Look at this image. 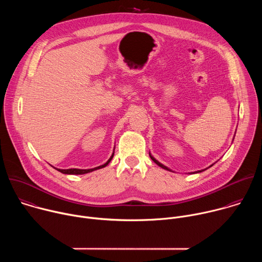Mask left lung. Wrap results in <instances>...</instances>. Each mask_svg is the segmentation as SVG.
I'll return each mask as SVG.
<instances>
[{
    "label": "left lung",
    "mask_w": 262,
    "mask_h": 262,
    "mask_svg": "<svg viewBox=\"0 0 262 262\" xmlns=\"http://www.w3.org/2000/svg\"><path fill=\"white\" fill-rule=\"evenodd\" d=\"M149 157H150V159H151V160H152V161H154V162H155V163H156L158 166H160L161 168H163V169H165V170H168V171H171V172H173L171 169H169L168 167H166L165 165H163L162 163H160L158 160H156V159H155V158L151 156V154H150V152H149ZM211 166H213V164H212V165H210L209 167H211ZM209 167H208V168H209ZM206 169H207V168H206ZM206 169H203V170H200V171H196V172H194V173H199V172H202V171H204V170H206ZM190 174H192V173H190Z\"/></svg>",
    "instance_id": "8db88e82"
}]
</instances>
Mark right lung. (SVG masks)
Returning <instances> with one entry per match:
<instances>
[{"label":"right lung","mask_w":262,"mask_h":262,"mask_svg":"<svg viewBox=\"0 0 262 262\" xmlns=\"http://www.w3.org/2000/svg\"><path fill=\"white\" fill-rule=\"evenodd\" d=\"M113 157H114V151H113V154H112V156H111V158L106 161V163L105 164H103V165H101V166H98V167H95V168H92V169H57V168H55L56 170H58L59 172H61V173H63V174H71V175H82V174H86V173H90V172H92V171H95V170H98V169H101V168H104L105 166H107L108 165V163L112 161V159H113Z\"/></svg>","instance_id":"obj_1"}]
</instances>
